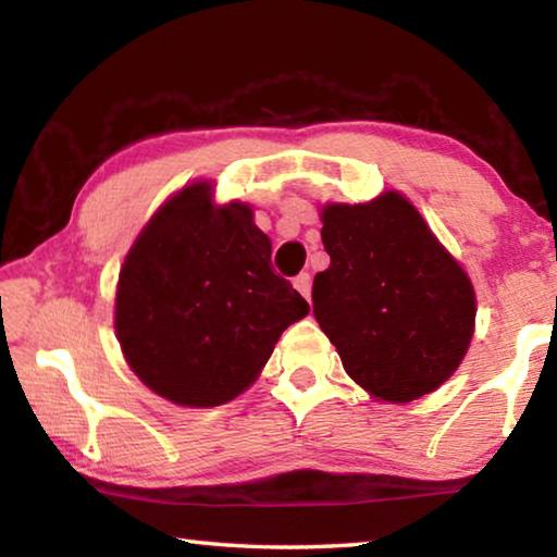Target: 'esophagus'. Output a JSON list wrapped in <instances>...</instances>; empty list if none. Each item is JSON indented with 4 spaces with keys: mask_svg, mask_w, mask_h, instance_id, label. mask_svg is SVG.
<instances>
[{
    "mask_svg": "<svg viewBox=\"0 0 557 557\" xmlns=\"http://www.w3.org/2000/svg\"><path fill=\"white\" fill-rule=\"evenodd\" d=\"M295 287L307 301L312 299V275H309V272H301V275L295 277Z\"/></svg>",
    "mask_w": 557,
    "mask_h": 557,
    "instance_id": "1",
    "label": "esophagus"
}]
</instances>
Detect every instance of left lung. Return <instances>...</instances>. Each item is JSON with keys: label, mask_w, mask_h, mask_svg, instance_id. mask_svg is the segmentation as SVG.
<instances>
[{"label": "left lung", "mask_w": 557, "mask_h": 557, "mask_svg": "<svg viewBox=\"0 0 557 557\" xmlns=\"http://www.w3.org/2000/svg\"><path fill=\"white\" fill-rule=\"evenodd\" d=\"M314 317L346 373L375 400L410 403L459 369L474 336L476 295L465 268L398 191L326 203Z\"/></svg>", "instance_id": "8db88e82"}]
</instances>
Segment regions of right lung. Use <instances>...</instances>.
<instances>
[{
	"mask_svg": "<svg viewBox=\"0 0 557 557\" xmlns=\"http://www.w3.org/2000/svg\"><path fill=\"white\" fill-rule=\"evenodd\" d=\"M248 203H213L194 182L166 199L120 268L115 334L132 373L186 408L248 391L309 305L272 270Z\"/></svg>",
	"mask_w": 557,
	"mask_h": 557,
	"instance_id": "obj_1",
	"label": "right lung"
}]
</instances>
